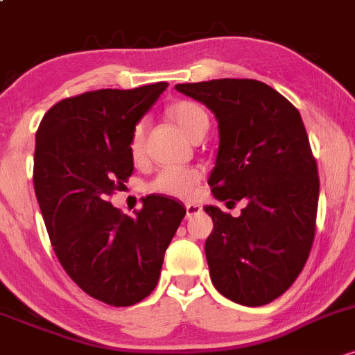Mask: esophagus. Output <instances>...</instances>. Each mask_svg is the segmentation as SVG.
Wrapping results in <instances>:
<instances>
[{"instance_id": "esophagus-1", "label": "esophagus", "mask_w": 355, "mask_h": 355, "mask_svg": "<svg viewBox=\"0 0 355 355\" xmlns=\"http://www.w3.org/2000/svg\"><path fill=\"white\" fill-rule=\"evenodd\" d=\"M202 208L199 205H196V202H186V216L188 218H193L194 214L201 213Z\"/></svg>"}]
</instances>
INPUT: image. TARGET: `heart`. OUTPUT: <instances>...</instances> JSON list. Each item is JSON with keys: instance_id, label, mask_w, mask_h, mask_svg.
<instances>
[{"instance_id": "b5f03b06", "label": "heart", "mask_w": 355, "mask_h": 355, "mask_svg": "<svg viewBox=\"0 0 355 355\" xmlns=\"http://www.w3.org/2000/svg\"><path fill=\"white\" fill-rule=\"evenodd\" d=\"M169 117L176 122L179 129L188 137H194L201 130H208L209 117L208 112L196 102L181 101L173 103L167 109ZM146 141V122L141 121L135 124L130 135V154L134 159H141L144 154ZM201 173L198 169H182V167H164L157 173V176L150 181L149 191L153 193L167 194L174 198H191L196 191Z\"/></svg>"}]
</instances>
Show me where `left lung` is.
Masks as SVG:
<instances>
[{"mask_svg": "<svg viewBox=\"0 0 355 355\" xmlns=\"http://www.w3.org/2000/svg\"><path fill=\"white\" fill-rule=\"evenodd\" d=\"M218 121L216 162L208 184L218 201H245L238 218L205 206L211 282L246 306L270 304L304 270L315 234L317 162L295 107L263 82L220 78L178 83Z\"/></svg>", "mask_w": 355, "mask_h": 355, "instance_id": "1", "label": "left lung"}]
</instances>
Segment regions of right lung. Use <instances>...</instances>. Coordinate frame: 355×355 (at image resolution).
I'll return each mask as SVG.
<instances>
[{"instance_id": "1", "label": "right lung", "mask_w": 355, "mask_h": 355, "mask_svg": "<svg viewBox=\"0 0 355 355\" xmlns=\"http://www.w3.org/2000/svg\"><path fill=\"white\" fill-rule=\"evenodd\" d=\"M166 82L85 92L55 103L40 122L33 184L53 252L85 293L114 306L156 288L164 253L186 214L150 194L135 218L109 202L134 171L130 135Z\"/></svg>"}]
</instances>
